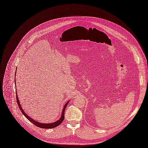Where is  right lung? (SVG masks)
<instances>
[{"label": "right lung", "mask_w": 148, "mask_h": 148, "mask_svg": "<svg viewBox=\"0 0 148 148\" xmlns=\"http://www.w3.org/2000/svg\"><path fill=\"white\" fill-rule=\"evenodd\" d=\"M16 75V73L15 74V76ZM15 84L16 85V82H15ZM16 101H17V103H18V106L21 110V111L22 112V113H23V114L26 117V118H27L29 121H30L31 122H32L34 125H35V126L39 127H40V128H43V129H52V128H54V127H56L58 126H59V125L62 123V122L63 121L64 118V110H65V109L69 102V101L66 103V104L64 105V106H63V108L62 109V114H61V116L59 118L58 120H57V121L56 122H52V123H41V122H38L35 120H34V119H32V118H31L29 116H28L23 110V108H22L21 106V105L20 104V102H19V100L18 99V95H17V92H16Z\"/></svg>", "instance_id": "add662e5"}]
</instances>
